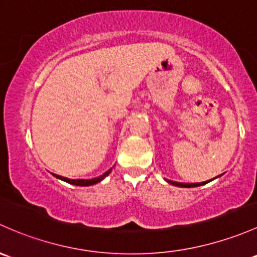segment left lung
Here are the masks:
<instances>
[{"instance_id":"1","label":"left lung","mask_w":257,"mask_h":257,"mask_svg":"<svg viewBox=\"0 0 257 257\" xmlns=\"http://www.w3.org/2000/svg\"><path fill=\"white\" fill-rule=\"evenodd\" d=\"M219 176H221V175H219ZM219 176H217V177H219ZM217 177L212 178V180H209V181H204V182H197V183H183V182H176V181L166 180V178H165V180H166L167 182H169V183H171V185H174V186H177V187L191 188V187H198V186H203V185H206V183L210 182V181H213V180H215V178H217Z\"/></svg>"}]
</instances>
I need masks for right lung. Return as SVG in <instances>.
Masks as SVG:
<instances>
[{"instance_id":"1","label":"right lung","mask_w":257,"mask_h":257,"mask_svg":"<svg viewBox=\"0 0 257 257\" xmlns=\"http://www.w3.org/2000/svg\"><path fill=\"white\" fill-rule=\"evenodd\" d=\"M110 171H112V169H109V170H108V171L104 172L103 175H101V176H98V177H94V178H77V180H72V178L59 176V175H55V174H53V176H55L56 178H59V180H61V181H65V182L70 183V185H75V186H92V185H96V183L101 182L102 180H104V177H107L108 175L110 174Z\"/></svg>"}]
</instances>
